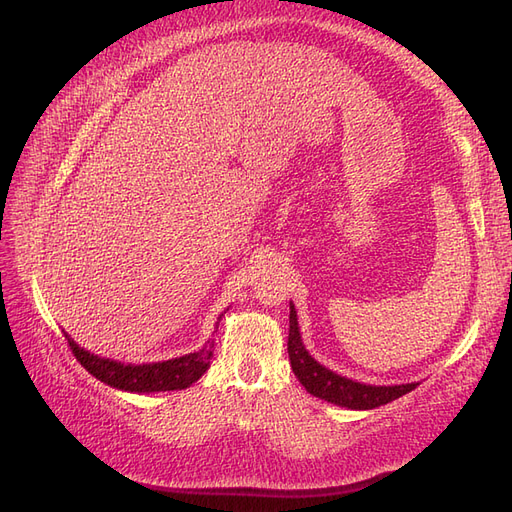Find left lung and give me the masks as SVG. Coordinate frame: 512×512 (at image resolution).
<instances>
[{"mask_svg":"<svg viewBox=\"0 0 512 512\" xmlns=\"http://www.w3.org/2000/svg\"><path fill=\"white\" fill-rule=\"evenodd\" d=\"M287 352H290V363L296 378L311 396L337 406H346V409L352 411L376 409V406L398 400L404 393L413 391L419 385H368L352 381V378H346L329 368H324L320 361L309 355V350L303 344L294 303H290V337H287Z\"/></svg>","mask_w":512,"mask_h":512,"instance_id":"8db88e82","label":"left lung"}]
</instances>
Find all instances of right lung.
<instances>
[{"instance_id":"right-lung-1","label":"right lung","mask_w":512,"mask_h":512,"mask_svg":"<svg viewBox=\"0 0 512 512\" xmlns=\"http://www.w3.org/2000/svg\"><path fill=\"white\" fill-rule=\"evenodd\" d=\"M227 313V311H225ZM222 320V313L218 322ZM69 339V346L73 350L75 359L80 361L84 368L114 389L131 391V393H157V391H175L186 389L207 372L209 361L214 357V339L207 342L194 352H188L183 357H175L168 361H155V363H123L116 359L99 357L95 352L82 348L75 339L64 333Z\"/></svg>"}]
</instances>
